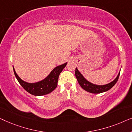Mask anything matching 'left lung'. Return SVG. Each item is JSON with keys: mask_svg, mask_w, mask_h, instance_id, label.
<instances>
[{"mask_svg": "<svg viewBox=\"0 0 132 132\" xmlns=\"http://www.w3.org/2000/svg\"><path fill=\"white\" fill-rule=\"evenodd\" d=\"M120 72H119L118 75H117L114 80L109 82V84L105 85H96L93 83L90 82L87 79L85 78V77L83 76L80 71H79L77 68H76L75 75L76 77V79L78 83L80 85V86L86 91L89 92L90 93L93 94H99L104 93L109 90L111 88L113 87L116 84L117 80H118V77L120 76Z\"/></svg>", "mask_w": 132, "mask_h": 132, "instance_id": "8db88e82", "label": "left lung"}]
</instances>
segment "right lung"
Instances as JSON below:
<instances>
[{
	"label": "right lung",
	"instance_id": "add662e5",
	"mask_svg": "<svg viewBox=\"0 0 132 132\" xmlns=\"http://www.w3.org/2000/svg\"><path fill=\"white\" fill-rule=\"evenodd\" d=\"M67 64V62H65L60 65L56 67L46 78L38 82L34 83L27 82L23 80L16 73L14 66L13 70L14 75L18 82L27 92L32 95L41 96V95L48 94L55 89L57 85L59 76L63 69L65 67Z\"/></svg>",
	"mask_w": 132,
	"mask_h": 132
}]
</instances>
